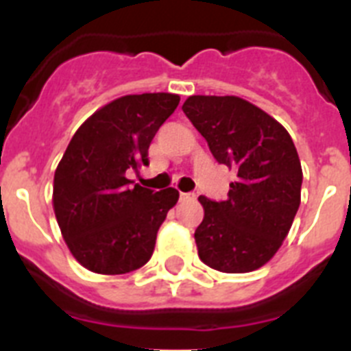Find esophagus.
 <instances>
[{"label": "esophagus", "mask_w": 351, "mask_h": 351, "mask_svg": "<svg viewBox=\"0 0 351 351\" xmlns=\"http://www.w3.org/2000/svg\"><path fill=\"white\" fill-rule=\"evenodd\" d=\"M195 198H197V195L195 193H181L182 202H186V200H195Z\"/></svg>", "instance_id": "obj_1"}]
</instances>
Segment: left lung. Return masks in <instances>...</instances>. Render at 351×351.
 I'll return each instance as SVG.
<instances>
[{
    "mask_svg": "<svg viewBox=\"0 0 351 351\" xmlns=\"http://www.w3.org/2000/svg\"><path fill=\"white\" fill-rule=\"evenodd\" d=\"M182 110L213 156L237 172L226 200L198 197V256L228 274L256 271L280 250L300 206L302 169L290 133L239 96L195 95Z\"/></svg>",
    "mask_w": 351,
    "mask_h": 351,
    "instance_id": "8db88e82",
    "label": "left lung"
}]
</instances>
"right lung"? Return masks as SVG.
<instances>
[{
    "label": "right lung",
    "mask_w": 351,
    "mask_h": 351,
    "mask_svg": "<svg viewBox=\"0 0 351 351\" xmlns=\"http://www.w3.org/2000/svg\"><path fill=\"white\" fill-rule=\"evenodd\" d=\"M179 95H126L98 108L71 137L54 173L52 206L73 258L96 274H126L149 262L158 228L179 191L126 179L149 165L147 149Z\"/></svg>",
    "instance_id": "add662e5"
}]
</instances>
